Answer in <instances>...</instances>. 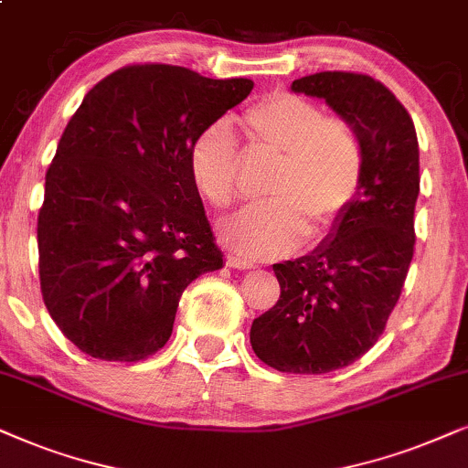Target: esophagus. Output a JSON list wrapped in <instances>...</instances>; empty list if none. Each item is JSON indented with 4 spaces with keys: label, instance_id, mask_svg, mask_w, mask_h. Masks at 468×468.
Listing matches in <instances>:
<instances>
[{
    "label": "esophagus",
    "instance_id": "34e87169",
    "mask_svg": "<svg viewBox=\"0 0 468 468\" xmlns=\"http://www.w3.org/2000/svg\"><path fill=\"white\" fill-rule=\"evenodd\" d=\"M227 265L233 267V270H250L252 261H246V259H241V257H235V254H229Z\"/></svg>",
    "mask_w": 468,
    "mask_h": 468
}]
</instances>
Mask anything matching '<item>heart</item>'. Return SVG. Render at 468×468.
I'll list each match as a JSON object with an SVG mask.
<instances>
[{"mask_svg": "<svg viewBox=\"0 0 468 468\" xmlns=\"http://www.w3.org/2000/svg\"><path fill=\"white\" fill-rule=\"evenodd\" d=\"M239 122L252 152L273 155L278 166L265 188L270 201L220 222L222 244L246 259H273L295 250L308 229H334L364 182L366 149L355 123L284 90L265 93ZM239 160V143L224 122L207 123L190 141V179L211 207L227 209L238 197Z\"/></svg>", "mask_w": 468, "mask_h": 468, "instance_id": "1", "label": "heart"}]
</instances>
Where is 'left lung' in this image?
Listing matches in <instances>:
<instances>
[{
  "label": "left lung",
  "mask_w": 468,
  "mask_h": 468,
  "mask_svg": "<svg viewBox=\"0 0 468 468\" xmlns=\"http://www.w3.org/2000/svg\"><path fill=\"white\" fill-rule=\"evenodd\" d=\"M291 87L355 123L366 171L334 233L308 257L273 265L280 299L252 321L250 345L280 372L325 375L375 345L400 299L415 252L420 145L409 111L368 74L316 72Z\"/></svg>",
  "instance_id": "1"
}]
</instances>
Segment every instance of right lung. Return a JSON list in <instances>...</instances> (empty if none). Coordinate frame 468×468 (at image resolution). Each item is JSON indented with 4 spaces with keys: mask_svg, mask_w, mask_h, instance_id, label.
I'll list each match as a JSON object with an SVG mask.
<instances>
[{
    "mask_svg": "<svg viewBox=\"0 0 468 468\" xmlns=\"http://www.w3.org/2000/svg\"><path fill=\"white\" fill-rule=\"evenodd\" d=\"M252 87L133 64L98 80L68 122L38 214L40 289L61 334L90 357L160 351L186 286L222 267L188 147Z\"/></svg>",
    "mask_w": 468,
    "mask_h": 468,
    "instance_id": "add662e5",
    "label": "right lung"
}]
</instances>
